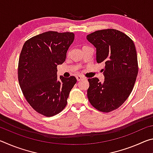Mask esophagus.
<instances>
[{"mask_svg":"<svg viewBox=\"0 0 153 153\" xmlns=\"http://www.w3.org/2000/svg\"><path fill=\"white\" fill-rule=\"evenodd\" d=\"M76 79H77V81L79 82V81H80V80L84 79V77H83L81 76H76Z\"/></svg>","mask_w":153,"mask_h":153,"instance_id":"esophagus-1","label":"esophagus"}]
</instances>
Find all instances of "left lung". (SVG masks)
I'll return each mask as SVG.
<instances>
[{"mask_svg":"<svg viewBox=\"0 0 153 153\" xmlns=\"http://www.w3.org/2000/svg\"><path fill=\"white\" fill-rule=\"evenodd\" d=\"M97 48V61L104 63L105 81L88 79L87 96L93 107L108 113L118 108L132 91L138 73L134 43L129 36L115 29L98 30L87 36Z\"/></svg>","mask_w":153,"mask_h":153,"instance_id":"8db88e82","label":"left lung"}]
</instances>
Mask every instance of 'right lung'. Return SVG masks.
<instances>
[{"label": "right lung", "instance_id": "right-lung-1", "mask_svg": "<svg viewBox=\"0 0 153 153\" xmlns=\"http://www.w3.org/2000/svg\"><path fill=\"white\" fill-rule=\"evenodd\" d=\"M72 32L49 31L24 43L18 64V80L27 102L38 113L52 117L63 110L77 79L57 77V67L66 59L74 40Z\"/></svg>", "mask_w": 153, "mask_h": 153}]
</instances>
